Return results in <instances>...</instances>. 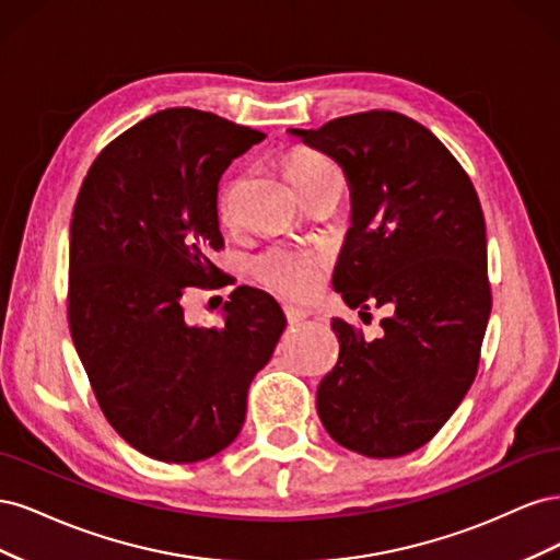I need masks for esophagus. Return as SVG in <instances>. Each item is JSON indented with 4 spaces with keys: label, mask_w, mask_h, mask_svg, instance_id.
Returning <instances> with one entry per match:
<instances>
[{
    "label": "esophagus",
    "mask_w": 560,
    "mask_h": 560,
    "mask_svg": "<svg viewBox=\"0 0 560 560\" xmlns=\"http://www.w3.org/2000/svg\"><path fill=\"white\" fill-rule=\"evenodd\" d=\"M282 311H284V317H287V322H290V325H299V322H303L311 315L308 311H301L296 306H284Z\"/></svg>",
    "instance_id": "1"
}]
</instances>
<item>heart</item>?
Wrapping results in <instances>:
<instances>
[{
  "label": "heart",
  "instance_id": "b5f03b06",
  "mask_svg": "<svg viewBox=\"0 0 560 560\" xmlns=\"http://www.w3.org/2000/svg\"><path fill=\"white\" fill-rule=\"evenodd\" d=\"M284 175L294 184L299 194H306L319 182L329 177H338L336 165L315 149L296 147L282 161ZM219 214L224 222L233 219V184L226 186L222 198H219ZM325 254L292 247V245H268L259 254H254L249 261L252 276L257 278L270 292H276L284 299H308L313 296L319 284L322 273H325Z\"/></svg>",
  "mask_w": 560,
  "mask_h": 560
}]
</instances>
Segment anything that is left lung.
<instances>
[{"mask_svg":"<svg viewBox=\"0 0 560 560\" xmlns=\"http://www.w3.org/2000/svg\"><path fill=\"white\" fill-rule=\"evenodd\" d=\"M292 132L350 182L352 226L334 290L362 317L389 311L374 341L331 319L338 362L317 385L319 420L354 453L406 455L444 428L477 378L493 301L479 196L451 151L399 112Z\"/></svg>","mask_w":560,"mask_h":560,"instance_id":"8db88e82","label":"left lung"}]
</instances>
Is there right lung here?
Instances as JSON below:
<instances>
[{"label": "right lung", "mask_w": 560, "mask_h": 560, "mask_svg": "<svg viewBox=\"0 0 560 560\" xmlns=\"http://www.w3.org/2000/svg\"><path fill=\"white\" fill-rule=\"evenodd\" d=\"M266 135L191 107L118 135L83 179L70 226L67 319L109 425L161 463H198L241 432L247 389L284 329L278 301L235 287L219 327L184 322L182 299L222 287L210 252L219 179Z\"/></svg>", "instance_id": "right-lung-1"}]
</instances>
